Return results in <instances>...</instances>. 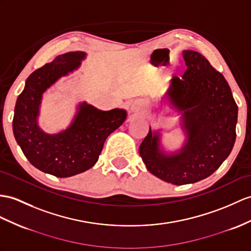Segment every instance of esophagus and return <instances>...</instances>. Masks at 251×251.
<instances>
[{"label":"esophagus","instance_id":"esophagus-1","mask_svg":"<svg viewBox=\"0 0 251 251\" xmlns=\"http://www.w3.org/2000/svg\"><path fill=\"white\" fill-rule=\"evenodd\" d=\"M131 112L135 114H144L146 112V106L145 103L142 101H135L132 103L131 105Z\"/></svg>","mask_w":251,"mask_h":251}]
</instances>
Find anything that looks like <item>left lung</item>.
I'll return each instance as SVG.
<instances>
[{
  "instance_id": "8db88e82",
  "label": "left lung",
  "mask_w": 251,
  "mask_h": 251,
  "mask_svg": "<svg viewBox=\"0 0 251 251\" xmlns=\"http://www.w3.org/2000/svg\"><path fill=\"white\" fill-rule=\"evenodd\" d=\"M182 56L187 69L169 82L161 103L180 115L184 143L167 151L162 130L150 126L139 146L148 172L175 185L203 180L221 166L234 146L237 122V105L222 73L196 51L184 50Z\"/></svg>"
}]
</instances>
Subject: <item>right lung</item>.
<instances>
[{
  "label": "right lung",
  "mask_w": 251,
  "mask_h": 251,
  "mask_svg": "<svg viewBox=\"0 0 251 251\" xmlns=\"http://www.w3.org/2000/svg\"><path fill=\"white\" fill-rule=\"evenodd\" d=\"M87 54L69 52L34 71L25 81L15 106L13 131L18 145L34 167L58 178L86 172L97 163L109 134L124 124L126 111H101L78 103L67 129L50 134L38 125L42 97L59 78L77 70Z\"/></svg>",
  "instance_id": "1"
}]
</instances>
